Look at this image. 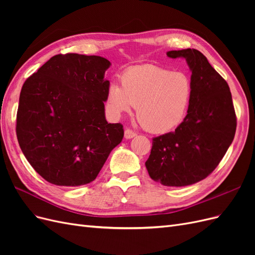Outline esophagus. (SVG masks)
<instances>
[{"mask_svg": "<svg viewBox=\"0 0 255 255\" xmlns=\"http://www.w3.org/2000/svg\"><path fill=\"white\" fill-rule=\"evenodd\" d=\"M136 135L137 134L135 132H133L132 129L126 128V130H125V138H126V139H132V138H134Z\"/></svg>", "mask_w": 255, "mask_h": 255, "instance_id": "obj_1", "label": "esophagus"}]
</instances>
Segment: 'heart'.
<instances>
[{"mask_svg": "<svg viewBox=\"0 0 255 255\" xmlns=\"http://www.w3.org/2000/svg\"><path fill=\"white\" fill-rule=\"evenodd\" d=\"M121 82L112 81L107 90V109L113 115L128 113L136 106L138 122L153 134L170 132L186 117L194 92L186 73L141 65L128 69Z\"/></svg>", "mask_w": 255, "mask_h": 255, "instance_id": "heart-1", "label": "heart"}]
</instances>
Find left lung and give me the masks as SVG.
Wrapping results in <instances>:
<instances>
[{"instance_id": "obj_1", "label": "left lung", "mask_w": 255, "mask_h": 255, "mask_svg": "<svg viewBox=\"0 0 255 255\" xmlns=\"http://www.w3.org/2000/svg\"><path fill=\"white\" fill-rule=\"evenodd\" d=\"M184 58L191 71L192 98L188 113L175 130L153 138L145 168L165 186H187L214 171L236 130V116L228 83L195 49L168 51Z\"/></svg>"}]
</instances>
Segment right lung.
I'll return each mask as SVG.
<instances>
[{
	"instance_id": "obj_1",
	"label": "right lung",
	"mask_w": 255,
	"mask_h": 255,
	"mask_svg": "<svg viewBox=\"0 0 255 255\" xmlns=\"http://www.w3.org/2000/svg\"><path fill=\"white\" fill-rule=\"evenodd\" d=\"M111 61L81 54L55 55L23 84L17 137L25 158L45 181L75 187L94 181L123 138L105 119Z\"/></svg>"
}]
</instances>
